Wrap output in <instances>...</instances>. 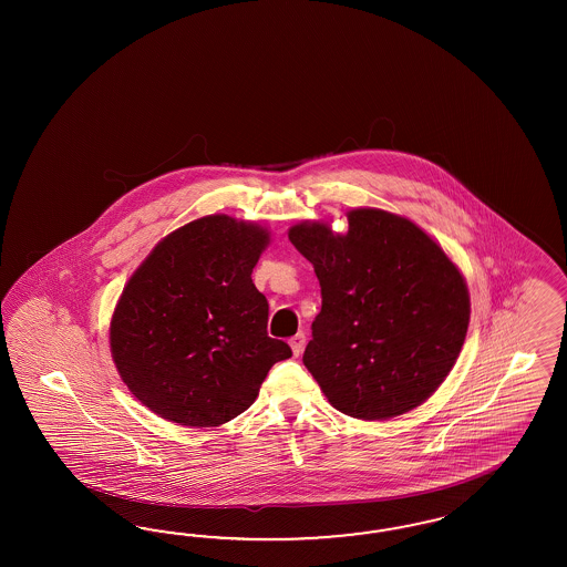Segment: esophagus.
I'll return each mask as SVG.
<instances>
[{"label":"esophagus","instance_id":"1","mask_svg":"<svg viewBox=\"0 0 567 567\" xmlns=\"http://www.w3.org/2000/svg\"><path fill=\"white\" fill-rule=\"evenodd\" d=\"M291 349L295 355H301L303 349H306V334L303 332H297L291 339Z\"/></svg>","mask_w":567,"mask_h":567}]
</instances>
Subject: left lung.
Segmentation results:
<instances>
[{
    "label": "left lung",
    "instance_id": "obj_1",
    "mask_svg": "<svg viewBox=\"0 0 567 567\" xmlns=\"http://www.w3.org/2000/svg\"><path fill=\"white\" fill-rule=\"evenodd\" d=\"M349 230L295 224V249L313 264L322 309L303 363L332 408L389 420L422 405L460 358L470 292L441 245L412 220L374 207Z\"/></svg>",
    "mask_w": 567,
    "mask_h": 567
}]
</instances>
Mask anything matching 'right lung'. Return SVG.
Wrapping results in <instances>:
<instances>
[{"label":"right lung","instance_id":"obj_1","mask_svg":"<svg viewBox=\"0 0 567 567\" xmlns=\"http://www.w3.org/2000/svg\"><path fill=\"white\" fill-rule=\"evenodd\" d=\"M270 233L214 214L159 240L114 309L110 349L122 382L159 417L209 429L245 412L289 344L270 339L251 272Z\"/></svg>","mask_w":567,"mask_h":567}]
</instances>
